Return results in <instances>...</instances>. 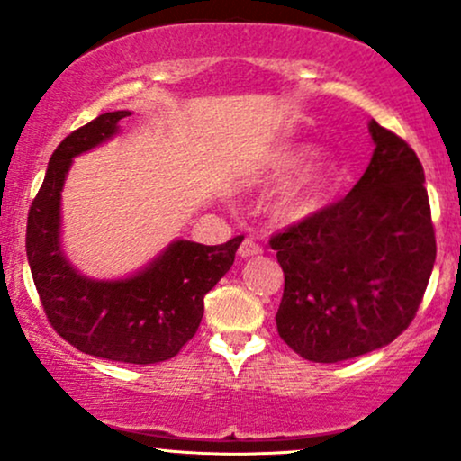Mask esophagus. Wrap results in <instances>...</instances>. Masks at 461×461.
I'll use <instances>...</instances> for the list:
<instances>
[{"mask_svg":"<svg viewBox=\"0 0 461 461\" xmlns=\"http://www.w3.org/2000/svg\"><path fill=\"white\" fill-rule=\"evenodd\" d=\"M238 253H240L242 258H251V256H258V253H262V247L258 245L253 238H245V240L240 242V247H238Z\"/></svg>","mask_w":461,"mask_h":461,"instance_id":"esophagus-1","label":"esophagus"}]
</instances>
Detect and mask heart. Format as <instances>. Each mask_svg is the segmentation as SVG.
<instances>
[{"instance_id":"1","label":"heart","mask_w":461,"mask_h":461,"mask_svg":"<svg viewBox=\"0 0 461 461\" xmlns=\"http://www.w3.org/2000/svg\"><path fill=\"white\" fill-rule=\"evenodd\" d=\"M308 156V149H293L284 153L282 160H279V171H294ZM330 179L331 168L327 167V164H316V167L308 168L305 173H301L299 179H294V182L284 190L282 197L277 199V205H275V212H277L282 221L308 219L310 214H314L316 210L321 208L322 199H325L327 194V188H330Z\"/></svg>"}]
</instances>
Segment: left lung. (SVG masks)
Returning <instances> with one entry per match:
<instances>
[{
    "instance_id": "left-lung-1",
    "label": "left lung",
    "mask_w": 461,
    "mask_h": 461,
    "mask_svg": "<svg viewBox=\"0 0 461 461\" xmlns=\"http://www.w3.org/2000/svg\"><path fill=\"white\" fill-rule=\"evenodd\" d=\"M370 134L375 153L351 193L268 240L284 271L279 338L310 362L393 342L414 321L436 262L416 151L377 121Z\"/></svg>"
}]
</instances>
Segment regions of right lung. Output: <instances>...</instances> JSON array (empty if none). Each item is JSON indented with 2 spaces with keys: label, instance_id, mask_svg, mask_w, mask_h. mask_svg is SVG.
I'll list each match as a JSON object with an SVG mask.
<instances>
[{
  "label": "right lung",
  "instance_id": "right-lung-1",
  "mask_svg": "<svg viewBox=\"0 0 461 461\" xmlns=\"http://www.w3.org/2000/svg\"><path fill=\"white\" fill-rule=\"evenodd\" d=\"M128 110L99 114L51 153L30 205L25 251L45 316L60 338L88 356L125 364L176 357L199 330L203 297L234 264L245 236L225 245L177 240L149 268L121 282H93L68 267L58 245L60 190L71 158L116 131Z\"/></svg>",
  "mask_w": 461,
  "mask_h": 461
}]
</instances>
